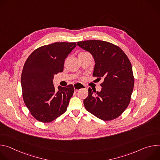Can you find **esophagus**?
Here are the masks:
<instances>
[{
  "mask_svg": "<svg viewBox=\"0 0 160 160\" xmlns=\"http://www.w3.org/2000/svg\"><path fill=\"white\" fill-rule=\"evenodd\" d=\"M84 88H86V87L80 83H77L74 85V88H75V92H78L79 90Z\"/></svg>",
  "mask_w": 160,
  "mask_h": 160,
  "instance_id": "esophagus-1",
  "label": "esophagus"
}]
</instances>
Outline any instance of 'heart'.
Wrapping results in <instances>:
<instances>
[{
	"label": "heart",
	"mask_w": 160,
	"mask_h": 160,
	"mask_svg": "<svg viewBox=\"0 0 160 160\" xmlns=\"http://www.w3.org/2000/svg\"><path fill=\"white\" fill-rule=\"evenodd\" d=\"M87 53H88V52H80V53H79V54H78V55H80V54H87Z\"/></svg>",
	"instance_id": "obj_1"
}]
</instances>
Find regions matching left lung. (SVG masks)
Segmentation results:
<instances>
[{
	"label": "left lung",
	"instance_id": "8db88e82",
	"mask_svg": "<svg viewBox=\"0 0 160 160\" xmlns=\"http://www.w3.org/2000/svg\"><path fill=\"white\" fill-rule=\"evenodd\" d=\"M77 43L94 58L93 77L104 79L100 92L88 88V95L83 100L85 109L104 121L117 118L128 106L134 85L128 57L119 47L108 42L90 40Z\"/></svg>",
	"mask_w": 160,
	"mask_h": 160
}]
</instances>
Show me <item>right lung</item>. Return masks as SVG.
Returning a JSON list of instances; mask_svg holds the SVG:
<instances>
[{
  "mask_svg": "<svg viewBox=\"0 0 160 160\" xmlns=\"http://www.w3.org/2000/svg\"><path fill=\"white\" fill-rule=\"evenodd\" d=\"M76 46L75 42H55L37 49L27 59L21 74L22 98L38 121L51 122L66 111L73 85L56 90L53 79L63 71L64 59Z\"/></svg>",
  "mask_w": 160,
  "mask_h": 160,
  "instance_id": "obj_1",
  "label": "right lung"
}]
</instances>
